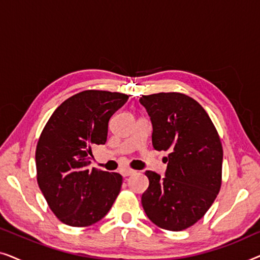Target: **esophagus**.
Returning a JSON list of instances; mask_svg holds the SVG:
<instances>
[{"label":"esophagus","mask_w":260,"mask_h":260,"mask_svg":"<svg viewBox=\"0 0 260 260\" xmlns=\"http://www.w3.org/2000/svg\"><path fill=\"white\" fill-rule=\"evenodd\" d=\"M135 173H136V172H135V170H133V169H122V170H120V174H122L124 177L133 175V174H135Z\"/></svg>","instance_id":"esophagus-1"}]
</instances>
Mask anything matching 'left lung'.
Wrapping results in <instances>:
<instances>
[{
    "instance_id": "8db88e82",
    "label": "left lung",
    "mask_w": 260,
    "mask_h": 260,
    "mask_svg": "<svg viewBox=\"0 0 260 260\" xmlns=\"http://www.w3.org/2000/svg\"><path fill=\"white\" fill-rule=\"evenodd\" d=\"M152 124V147L169 151L166 176L147 170L142 195L145 214L156 226L182 231L206 214L221 187L222 145L205 109L179 92L142 95Z\"/></svg>"
}]
</instances>
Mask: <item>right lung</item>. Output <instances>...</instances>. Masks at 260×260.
Instances as JSON below:
<instances>
[{"instance_id":"add662e5","label":"right lung","mask_w":260,"mask_h":260,"mask_svg":"<svg viewBox=\"0 0 260 260\" xmlns=\"http://www.w3.org/2000/svg\"><path fill=\"white\" fill-rule=\"evenodd\" d=\"M129 95L87 90L66 99L48 119L35 151L37 180L60 221L86 227L108 214L123 177L92 169L91 147L105 144L109 120Z\"/></svg>"}]
</instances>
